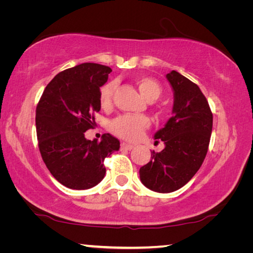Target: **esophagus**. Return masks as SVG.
Instances as JSON below:
<instances>
[{
    "instance_id": "obj_1",
    "label": "esophagus",
    "mask_w": 253,
    "mask_h": 253,
    "mask_svg": "<svg viewBox=\"0 0 253 253\" xmlns=\"http://www.w3.org/2000/svg\"><path fill=\"white\" fill-rule=\"evenodd\" d=\"M121 148L122 149H126V151H130V149L134 148L131 144H127V143H122L121 144Z\"/></svg>"
}]
</instances>
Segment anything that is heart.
Segmentation results:
<instances>
[{"mask_svg":"<svg viewBox=\"0 0 253 253\" xmlns=\"http://www.w3.org/2000/svg\"><path fill=\"white\" fill-rule=\"evenodd\" d=\"M139 91L148 101L158 99L162 95V87L152 78H140L137 81ZM116 88L115 81H108L99 88V102L102 108H109L113 102V95ZM149 126V119L142 115H123L110 123V130L126 140L138 139Z\"/></svg>","mask_w":253,"mask_h":253,"instance_id":"heart-1","label":"heart"}]
</instances>
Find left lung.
Instances as JSON below:
<instances>
[{"label": "left lung", "mask_w": 253, "mask_h": 253, "mask_svg": "<svg viewBox=\"0 0 253 253\" xmlns=\"http://www.w3.org/2000/svg\"><path fill=\"white\" fill-rule=\"evenodd\" d=\"M166 78L174 92L173 116L154 136L165 148L153 151L152 160L139 169L142 183L158 193L176 191L194 176L207 156L213 125L212 111L199 85L175 70Z\"/></svg>", "instance_id": "8db88e82"}]
</instances>
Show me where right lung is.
I'll return each mask as SVG.
<instances>
[{
    "instance_id": "right-lung-1",
    "label": "right lung",
    "mask_w": 253,
    "mask_h": 253,
    "mask_svg": "<svg viewBox=\"0 0 253 253\" xmlns=\"http://www.w3.org/2000/svg\"><path fill=\"white\" fill-rule=\"evenodd\" d=\"M111 69L85 62L61 71L46 85L37 106L36 126L44 164L59 183L87 190L105 177L104 161L121 143L110 134L89 140L84 132L96 126L99 88Z\"/></svg>"
}]
</instances>
